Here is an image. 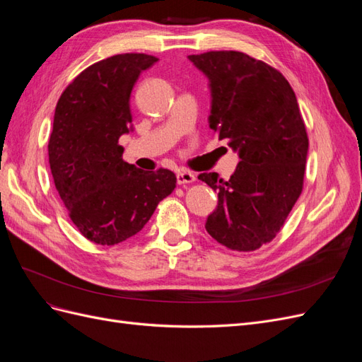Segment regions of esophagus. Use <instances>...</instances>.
I'll use <instances>...</instances> for the list:
<instances>
[{"label": "esophagus", "instance_id": "1", "mask_svg": "<svg viewBox=\"0 0 362 362\" xmlns=\"http://www.w3.org/2000/svg\"><path fill=\"white\" fill-rule=\"evenodd\" d=\"M194 181H196V175L192 173V172L182 170V172H178V173H177V182H178L180 185L190 184V182H194Z\"/></svg>", "mask_w": 362, "mask_h": 362}]
</instances>
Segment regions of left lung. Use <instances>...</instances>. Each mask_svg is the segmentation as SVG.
<instances>
[{
	"label": "left lung",
	"instance_id": "1",
	"mask_svg": "<svg viewBox=\"0 0 362 362\" xmlns=\"http://www.w3.org/2000/svg\"><path fill=\"white\" fill-rule=\"evenodd\" d=\"M189 59L210 80V128L240 157L228 181L198 177L218 196L205 229L228 249L257 250L276 237L303 189L308 134L298 100L278 69L245 52Z\"/></svg>",
	"mask_w": 362,
	"mask_h": 362
}]
</instances>
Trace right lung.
<instances>
[{
  "mask_svg": "<svg viewBox=\"0 0 362 362\" xmlns=\"http://www.w3.org/2000/svg\"><path fill=\"white\" fill-rule=\"evenodd\" d=\"M157 60L129 52L96 62L59 98L48 144L51 173L71 221L96 245L137 234L177 187L172 170H140L124 161L119 145L133 122L131 90Z\"/></svg>",
  "mask_w": 362,
  "mask_h": 362,
  "instance_id": "right-lung-1",
  "label": "right lung"
}]
</instances>
